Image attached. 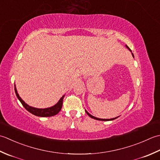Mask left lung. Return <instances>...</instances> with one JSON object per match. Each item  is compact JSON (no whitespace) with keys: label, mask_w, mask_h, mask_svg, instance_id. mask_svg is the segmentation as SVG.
Returning a JSON list of instances; mask_svg holds the SVG:
<instances>
[{"label":"left lung","mask_w":160,"mask_h":160,"mask_svg":"<svg viewBox=\"0 0 160 160\" xmlns=\"http://www.w3.org/2000/svg\"><path fill=\"white\" fill-rule=\"evenodd\" d=\"M126 47L128 48V50H129L130 51H131V50H130V48H129L128 46H127V45H126ZM132 57H134V55H133V54H132ZM86 113L88 114V116L91 117V118H92V119H97V120H100V121H109V120H113V119H117V117H115V118H112V119H99V118H97V117H93L92 115H91L90 114H89L88 112L86 111Z\"/></svg>","instance_id":"1"}]
</instances>
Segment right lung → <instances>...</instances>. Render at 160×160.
Returning a JSON list of instances; mask_svg holds the SVG:
<instances>
[{
  "instance_id": "right-lung-1",
  "label": "right lung",
  "mask_w": 160,
  "mask_h": 160,
  "mask_svg": "<svg viewBox=\"0 0 160 160\" xmlns=\"http://www.w3.org/2000/svg\"><path fill=\"white\" fill-rule=\"evenodd\" d=\"M15 90V93L17 96L18 99L20 101L21 103H22V105L24 106L25 108L28 110V111L30 112V113L33 114V115L36 116H38V117H52L54 115H56L59 112L60 110H61L62 105H63V100L64 98V95L61 97L60 100L58 101V102L54 105L52 107L50 108H44V109H41V108H36L31 107L30 106H28L27 103H25L22 100V99L19 97L18 94L17 92V90H16V87L14 88Z\"/></svg>"
}]
</instances>
